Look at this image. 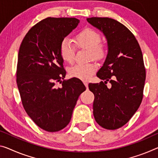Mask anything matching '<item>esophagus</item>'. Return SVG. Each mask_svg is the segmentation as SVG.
<instances>
[{"label": "esophagus", "mask_w": 158, "mask_h": 158, "mask_svg": "<svg viewBox=\"0 0 158 158\" xmlns=\"http://www.w3.org/2000/svg\"><path fill=\"white\" fill-rule=\"evenodd\" d=\"M83 83H84L85 85V87H87V88H88V83H87V82H85V81L83 82Z\"/></svg>", "instance_id": "esophagus-1"}]
</instances>
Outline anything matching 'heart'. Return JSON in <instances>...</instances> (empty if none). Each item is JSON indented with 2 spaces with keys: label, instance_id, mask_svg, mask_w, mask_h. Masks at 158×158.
<instances>
[{
  "label": "heart",
  "instance_id": "heart-1",
  "mask_svg": "<svg viewBox=\"0 0 158 158\" xmlns=\"http://www.w3.org/2000/svg\"><path fill=\"white\" fill-rule=\"evenodd\" d=\"M101 37L99 33L93 29L86 27L77 34L75 37V44L79 48L88 50L89 59H103L107 55V48L105 44L100 43ZM60 55L65 62H73L75 50L69 39L61 41L59 47ZM98 69V65L94 63L87 64H78L69 69L70 76L73 77L87 81L89 79Z\"/></svg>",
  "mask_w": 158,
  "mask_h": 158
}]
</instances>
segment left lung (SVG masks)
<instances>
[{
  "instance_id": "1",
  "label": "left lung",
  "mask_w": 158,
  "mask_h": 158,
  "mask_svg": "<svg viewBox=\"0 0 158 158\" xmlns=\"http://www.w3.org/2000/svg\"><path fill=\"white\" fill-rule=\"evenodd\" d=\"M87 21L102 31L108 44L105 61L97 73L104 81L88 86L94 95L93 115L100 127L117 129L131 118L141 104L145 81L142 52L135 36L119 22L96 17Z\"/></svg>"
}]
</instances>
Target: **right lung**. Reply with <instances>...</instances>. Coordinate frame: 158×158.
<instances>
[{"mask_svg":"<svg viewBox=\"0 0 158 158\" xmlns=\"http://www.w3.org/2000/svg\"><path fill=\"white\" fill-rule=\"evenodd\" d=\"M75 18H47L26 34L18 53L17 85L23 107L39 127L48 132L64 128L71 119L80 94L86 89L81 80L64 79L60 44L76 27ZM56 82L62 83L55 87Z\"/></svg>","mask_w":158,"mask_h":158,"instance_id":"obj_1","label":"right lung"}]
</instances>
